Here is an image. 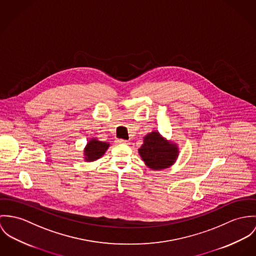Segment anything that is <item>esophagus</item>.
I'll return each instance as SVG.
<instances>
[{
  "instance_id": "34e87169",
  "label": "esophagus",
  "mask_w": 256,
  "mask_h": 256,
  "mask_svg": "<svg viewBox=\"0 0 256 256\" xmlns=\"http://www.w3.org/2000/svg\"><path fill=\"white\" fill-rule=\"evenodd\" d=\"M116 142H118V143H120V144H128V140H118Z\"/></svg>"
}]
</instances>
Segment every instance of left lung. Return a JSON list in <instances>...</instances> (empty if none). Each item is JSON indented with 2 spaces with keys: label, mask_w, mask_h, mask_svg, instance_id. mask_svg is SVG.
I'll return each instance as SVG.
<instances>
[{
  "label": "left lung",
  "mask_w": 256,
  "mask_h": 256,
  "mask_svg": "<svg viewBox=\"0 0 256 256\" xmlns=\"http://www.w3.org/2000/svg\"><path fill=\"white\" fill-rule=\"evenodd\" d=\"M138 153L148 168L163 170L174 165L180 151L178 144L167 140L158 132H152L143 138Z\"/></svg>",
  "instance_id": "1"
}]
</instances>
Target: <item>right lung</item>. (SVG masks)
I'll return each instance as SVG.
<instances>
[{"mask_svg":"<svg viewBox=\"0 0 256 256\" xmlns=\"http://www.w3.org/2000/svg\"><path fill=\"white\" fill-rule=\"evenodd\" d=\"M109 146L110 143L108 142H100L97 138H91L87 142L84 150L86 162H93L100 159L105 154Z\"/></svg>","mask_w":256,"mask_h":256,"instance_id":"1","label":"right lung"}]
</instances>
